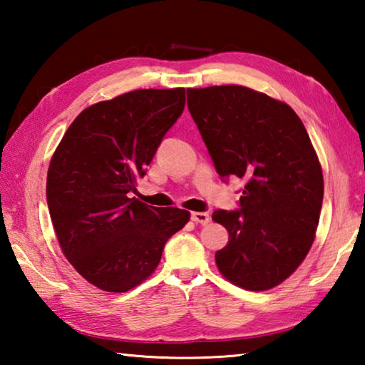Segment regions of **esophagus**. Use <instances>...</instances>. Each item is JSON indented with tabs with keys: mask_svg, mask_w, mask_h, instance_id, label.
<instances>
[{
	"mask_svg": "<svg viewBox=\"0 0 365 365\" xmlns=\"http://www.w3.org/2000/svg\"><path fill=\"white\" fill-rule=\"evenodd\" d=\"M191 220L196 222V224L206 225L211 220V217H209L207 212H191Z\"/></svg>",
	"mask_w": 365,
	"mask_h": 365,
	"instance_id": "1",
	"label": "esophagus"
}]
</instances>
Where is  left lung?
I'll use <instances>...</instances> for the list:
<instances>
[{"label":"left lung","instance_id":"left-lung-1","mask_svg":"<svg viewBox=\"0 0 365 365\" xmlns=\"http://www.w3.org/2000/svg\"><path fill=\"white\" fill-rule=\"evenodd\" d=\"M188 110L222 180L245 182L240 209L214 211L228 232L220 274L250 292L287 280L316 238L324 177L288 104L240 85L190 88Z\"/></svg>","mask_w":365,"mask_h":365}]
</instances>
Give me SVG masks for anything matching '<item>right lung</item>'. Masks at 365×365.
Returning a JSON list of instances; mask_svg holds the SVG:
<instances>
[{
    "instance_id": "add662e5",
    "label": "right lung",
    "mask_w": 365,
    "mask_h": 365,
    "mask_svg": "<svg viewBox=\"0 0 365 365\" xmlns=\"http://www.w3.org/2000/svg\"><path fill=\"white\" fill-rule=\"evenodd\" d=\"M183 108L185 88L128 91L83 109L53 154L46 201L61 250L103 292L146 280L190 220L183 209L130 197Z\"/></svg>"
}]
</instances>
